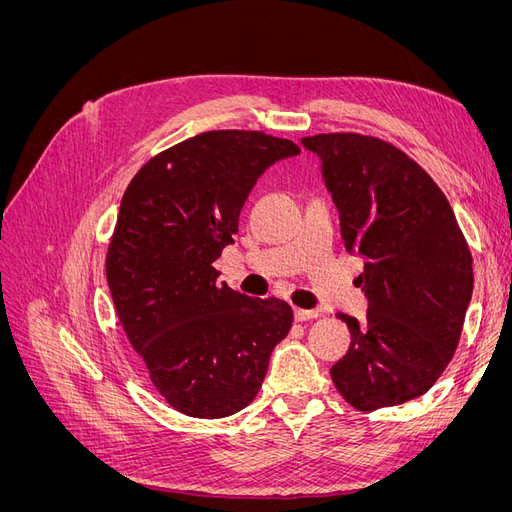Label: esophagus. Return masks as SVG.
Instances as JSON below:
<instances>
[{
  "label": "esophagus",
  "instance_id": "1",
  "mask_svg": "<svg viewBox=\"0 0 512 512\" xmlns=\"http://www.w3.org/2000/svg\"><path fill=\"white\" fill-rule=\"evenodd\" d=\"M314 318H318V312H314V309H294V320L297 322H307Z\"/></svg>",
  "mask_w": 512,
  "mask_h": 512
}]
</instances>
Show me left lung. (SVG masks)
<instances>
[{"label": "left lung", "instance_id": "obj_1", "mask_svg": "<svg viewBox=\"0 0 512 512\" xmlns=\"http://www.w3.org/2000/svg\"><path fill=\"white\" fill-rule=\"evenodd\" d=\"M339 209L342 237L365 258L367 318L339 314L348 352L335 389L361 412L425 395L457 350L472 297V254L446 196L425 168L376 136H305Z\"/></svg>", "mask_w": 512, "mask_h": 512}]
</instances>
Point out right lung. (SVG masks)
I'll return each mask as SVG.
<instances>
[{
    "label": "right lung",
    "instance_id": "add662e5",
    "mask_svg": "<svg viewBox=\"0 0 512 512\" xmlns=\"http://www.w3.org/2000/svg\"><path fill=\"white\" fill-rule=\"evenodd\" d=\"M301 149L256 130H211L153 156L123 192L106 280L128 342L170 408L222 418L258 395L292 327L288 303L218 284L256 179Z\"/></svg>",
    "mask_w": 512,
    "mask_h": 512
}]
</instances>
